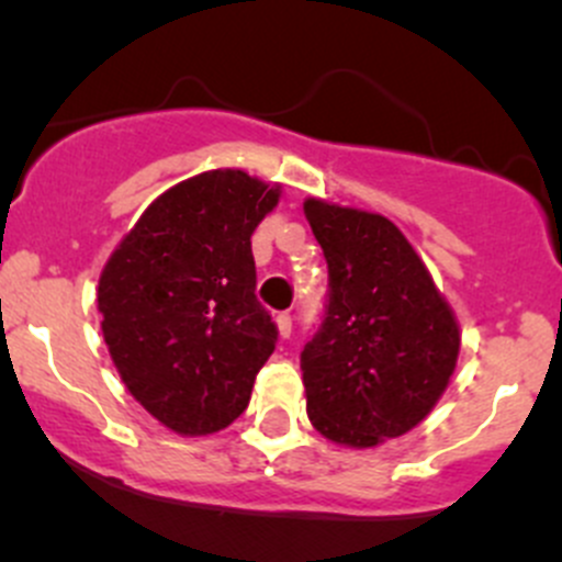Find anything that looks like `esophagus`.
<instances>
[{
  "mask_svg": "<svg viewBox=\"0 0 562 562\" xmlns=\"http://www.w3.org/2000/svg\"><path fill=\"white\" fill-rule=\"evenodd\" d=\"M276 324H279L281 338H289V335H292V314H289V311H281V314L276 316Z\"/></svg>",
  "mask_w": 562,
  "mask_h": 562,
  "instance_id": "esophagus-1",
  "label": "esophagus"
}]
</instances>
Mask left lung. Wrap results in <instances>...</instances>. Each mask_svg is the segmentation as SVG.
<instances>
[{
    "label": "left lung",
    "instance_id": "obj_1",
    "mask_svg": "<svg viewBox=\"0 0 562 562\" xmlns=\"http://www.w3.org/2000/svg\"><path fill=\"white\" fill-rule=\"evenodd\" d=\"M327 259V303L300 351L308 419L324 438L368 449L419 425L454 373L452 308L390 218L305 200Z\"/></svg>",
    "mask_w": 562,
    "mask_h": 562
}]
</instances>
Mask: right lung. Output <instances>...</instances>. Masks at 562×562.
<instances>
[{"mask_svg": "<svg viewBox=\"0 0 562 562\" xmlns=\"http://www.w3.org/2000/svg\"><path fill=\"white\" fill-rule=\"evenodd\" d=\"M279 194L243 170L189 178L148 205L102 270L110 357L135 401L181 436L238 419L273 355L251 235Z\"/></svg>", "mask_w": 562, "mask_h": 562, "instance_id": "1", "label": "right lung"}]
</instances>
